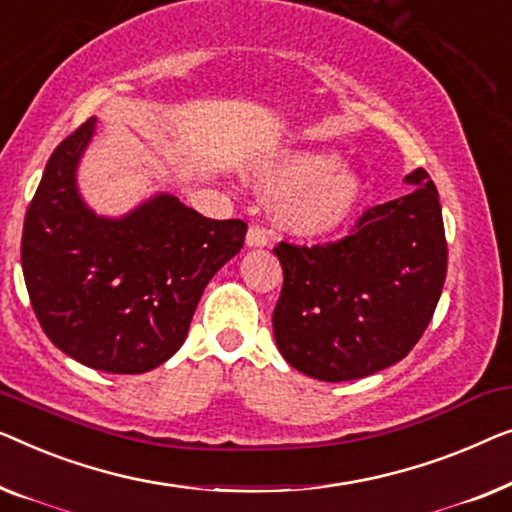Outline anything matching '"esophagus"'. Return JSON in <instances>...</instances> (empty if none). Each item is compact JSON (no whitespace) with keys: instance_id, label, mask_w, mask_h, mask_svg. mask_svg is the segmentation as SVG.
<instances>
[{"instance_id":"34e87169","label":"esophagus","mask_w":512,"mask_h":512,"mask_svg":"<svg viewBox=\"0 0 512 512\" xmlns=\"http://www.w3.org/2000/svg\"><path fill=\"white\" fill-rule=\"evenodd\" d=\"M266 243H269V232H266L264 227L253 225L248 229V234H246V246L248 248H264Z\"/></svg>"}]
</instances>
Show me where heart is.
Masks as SVG:
<instances>
[{
	"label": "heart",
	"instance_id": "1",
	"mask_svg": "<svg viewBox=\"0 0 512 512\" xmlns=\"http://www.w3.org/2000/svg\"><path fill=\"white\" fill-rule=\"evenodd\" d=\"M253 181L266 194L283 197L280 225L301 239L336 232L357 211L364 192L359 171L325 150H280L257 164Z\"/></svg>",
	"mask_w": 512,
	"mask_h": 512
}]
</instances>
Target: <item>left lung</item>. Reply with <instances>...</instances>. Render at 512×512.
<instances>
[{
  "mask_svg": "<svg viewBox=\"0 0 512 512\" xmlns=\"http://www.w3.org/2000/svg\"><path fill=\"white\" fill-rule=\"evenodd\" d=\"M403 181L415 190L369 208L355 234L273 250L285 276L273 336L285 362L306 376L343 383L383 371L431 322L448 269L443 213L427 171Z\"/></svg>",
  "mask_w": 512,
  "mask_h": 512,
  "instance_id": "1",
  "label": "left lung"
}]
</instances>
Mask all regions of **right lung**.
<instances>
[{
  "mask_svg": "<svg viewBox=\"0 0 512 512\" xmlns=\"http://www.w3.org/2000/svg\"><path fill=\"white\" fill-rule=\"evenodd\" d=\"M97 118L50 155L23 227V276L46 336L76 362L146 373L181 348L215 273L243 248V220H211L169 192L120 218L92 211L76 171Z\"/></svg>",
  "mask_w": 512,
  "mask_h": 512,
  "instance_id": "add662e5",
  "label": "right lung"
}]
</instances>
